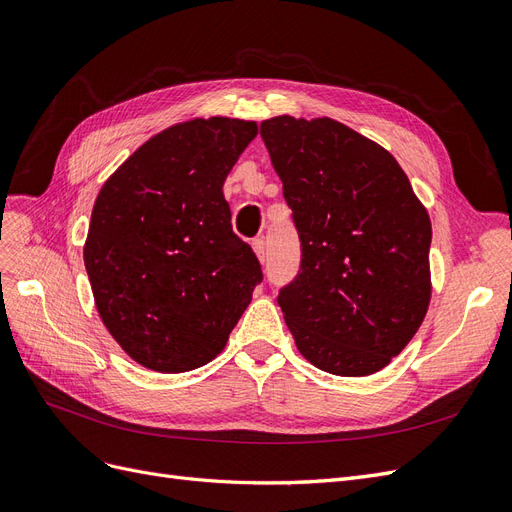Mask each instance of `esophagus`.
<instances>
[{
  "label": "esophagus",
  "instance_id": "34e87169",
  "mask_svg": "<svg viewBox=\"0 0 512 512\" xmlns=\"http://www.w3.org/2000/svg\"><path fill=\"white\" fill-rule=\"evenodd\" d=\"M253 251H255V255H257V259L263 263L266 261V257H268V253H266V240L263 238H255L253 240Z\"/></svg>",
  "mask_w": 512,
  "mask_h": 512
}]
</instances>
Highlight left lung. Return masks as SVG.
<instances>
[{"label":"left lung","mask_w":512,"mask_h":512,"mask_svg":"<svg viewBox=\"0 0 512 512\" xmlns=\"http://www.w3.org/2000/svg\"><path fill=\"white\" fill-rule=\"evenodd\" d=\"M302 259L278 291L312 366L368 376L398 355L430 306L432 223L400 163L334 119L263 121Z\"/></svg>","instance_id":"8db88e82"}]
</instances>
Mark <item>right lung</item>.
Returning <instances> with one entry per match:
<instances>
[{
	"label": "right lung",
	"mask_w": 512,
	"mask_h": 512,
	"mask_svg": "<svg viewBox=\"0 0 512 512\" xmlns=\"http://www.w3.org/2000/svg\"><path fill=\"white\" fill-rule=\"evenodd\" d=\"M257 123L193 119L144 142L97 195L85 268L112 338L148 370L217 357L261 283L223 183Z\"/></svg>",
	"instance_id": "1"
}]
</instances>
